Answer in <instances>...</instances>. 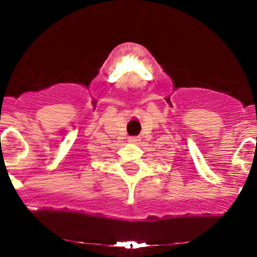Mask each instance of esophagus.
<instances>
[{
	"mask_svg": "<svg viewBox=\"0 0 257 257\" xmlns=\"http://www.w3.org/2000/svg\"><path fill=\"white\" fill-rule=\"evenodd\" d=\"M139 141H141V139H139V137H131V138L128 139L129 143H133V144H137Z\"/></svg>",
	"mask_w": 257,
	"mask_h": 257,
	"instance_id": "obj_1",
	"label": "esophagus"
}]
</instances>
